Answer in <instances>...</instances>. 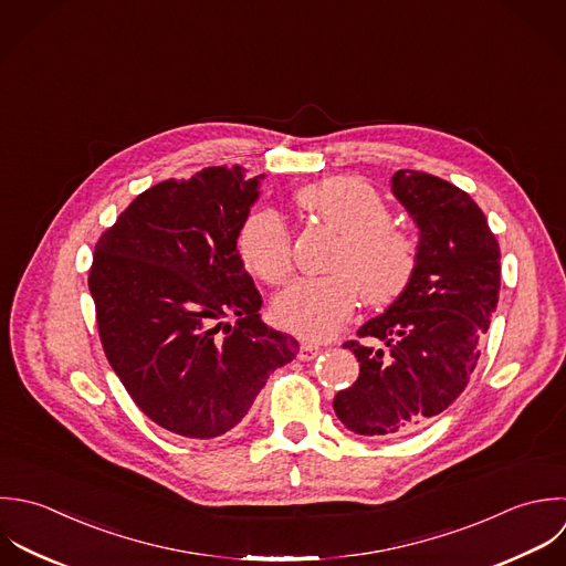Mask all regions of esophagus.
<instances>
[{"label": "esophagus", "mask_w": 566, "mask_h": 566, "mask_svg": "<svg viewBox=\"0 0 566 566\" xmlns=\"http://www.w3.org/2000/svg\"><path fill=\"white\" fill-rule=\"evenodd\" d=\"M319 350H322V346H319V344H313V342H304V344L300 346V353H297V357H300L302 361H311V359H315V357L319 355Z\"/></svg>", "instance_id": "esophagus-1"}]
</instances>
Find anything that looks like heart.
I'll return each mask as SVG.
<instances>
[{
  "label": "heart",
  "instance_id": "1",
  "mask_svg": "<svg viewBox=\"0 0 566 566\" xmlns=\"http://www.w3.org/2000/svg\"><path fill=\"white\" fill-rule=\"evenodd\" d=\"M297 202L344 235L331 264L333 275L297 280L273 302L275 322L306 339L333 337L355 313L361 295L373 308L399 302L412 286L421 247L381 193L361 178L339 176L311 185ZM238 253L251 275L282 284L293 269V244L275 211L249 216L238 233Z\"/></svg>",
  "mask_w": 566,
  "mask_h": 566
}]
</instances>
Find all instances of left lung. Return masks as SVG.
<instances>
[{"mask_svg": "<svg viewBox=\"0 0 566 566\" xmlns=\"http://www.w3.org/2000/svg\"><path fill=\"white\" fill-rule=\"evenodd\" d=\"M392 191L421 231V260L408 293L344 344L359 377L333 408L364 437L412 432L459 399L501 291V247L470 193L417 169H399Z\"/></svg>", "mask_w": 566, "mask_h": 566, "instance_id": "obj_1", "label": "left lung"}]
</instances>
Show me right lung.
Instances as JSON below:
<instances>
[{"label": "right lung", "mask_w": 566, "mask_h": 566, "mask_svg": "<svg viewBox=\"0 0 566 566\" xmlns=\"http://www.w3.org/2000/svg\"><path fill=\"white\" fill-rule=\"evenodd\" d=\"M260 178L235 165L163 180L92 253L87 286L112 370L143 415L187 439L235 428L300 350L260 319L262 297L235 249Z\"/></svg>", "instance_id": "obj_1"}]
</instances>
